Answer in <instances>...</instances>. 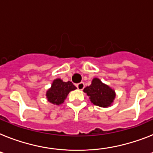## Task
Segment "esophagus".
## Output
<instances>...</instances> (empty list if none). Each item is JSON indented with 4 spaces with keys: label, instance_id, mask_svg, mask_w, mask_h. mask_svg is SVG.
I'll return each instance as SVG.
<instances>
[{
    "label": "esophagus",
    "instance_id": "obj_1",
    "mask_svg": "<svg viewBox=\"0 0 153 153\" xmlns=\"http://www.w3.org/2000/svg\"><path fill=\"white\" fill-rule=\"evenodd\" d=\"M76 88H78V90L82 91L84 88V82H80L79 84H76Z\"/></svg>",
    "mask_w": 153,
    "mask_h": 153
}]
</instances>
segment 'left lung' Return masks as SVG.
<instances>
[{
	"mask_svg": "<svg viewBox=\"0 0 153 153\" xmlns=\"http://www.w3.org/2000/svg\"><path fill=\"white\" fill-rule=\"evenodd\" d=\"M84 91L87 93L93 104L103 108L111 105L116 97L115 91L103 84L98 78L92 79L91 84L86 87Z\"/></svg>",
	"mask_w": 153,
	"mask_h": 153,
	"instance_id": "8db88e82",
	"label": "left lung"
}]
</instances>
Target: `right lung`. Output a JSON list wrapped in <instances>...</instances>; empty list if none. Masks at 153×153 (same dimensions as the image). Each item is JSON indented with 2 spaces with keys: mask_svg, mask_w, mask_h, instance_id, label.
<instances>
[{
  "mask_svg": "<svg viewBox=\"0 0 153 153\" xmlns=\"http://www.w3.org/2000/svg\"><path fill=\"white\" fill-rule=\"evenodd\" d=\"M76 89L72 82H63L61 79H55L51 87L48 90L46 96L48 101L54 105H61L64 102L71 91Z\"/></svg>",
  "mask_w": 153,
  "mask_h": 153,
  "instance_id": "obj_1",
  "label": "right lung"
}]
</instances>
